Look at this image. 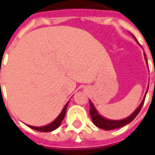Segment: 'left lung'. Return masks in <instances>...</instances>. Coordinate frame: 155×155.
Here are the masks:
<instances>
[{"mask_svg": "<svg viewBox=\"0 0 155 155\" xmlns=\"http://www.w3.org/2000/svg\"><path fill=\"white\" fill-rule=\"evenodd\" d=\"M134 36V35H133ZM134 38L135 39V37L134 36ZM135 41H137V40L135 39ZM138 42V41H137ZM144 57H145V61H146L147 64H148V61H147V58L145 56V54H144ZM155 72V70H154ZM148 89H149V86H148ZM148 89H147L146 93H145V95L143 97V101L141 102V104L139 105V107L137 108L134 111V113L132 114H130V116L127 117L126 119H124V120H108L106 118H104L102 117L101 114L98 113V111L96 110V109L94 107V105L93 104V103L90 101V104H91V110H90V114H91V119H92V121L94 124H95L96 126L101 128L102 130H115V129H119L120 127H123L124 125H126L129 123H130L132 120L135 118V117L138 115V114L140 113L141 108L143 106V102H144V100H145V97H146V94L148 92Z\"/></svg>", "mask_w": 155, "mask_h": 155, "instance_id": "left-lung-1", "label": "left lung"}]
</instances>
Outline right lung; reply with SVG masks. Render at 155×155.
Here are the masks:
<instances>
[{
  "label": "right lung",
  "mask_w": 155,
  "mask_h": 155,
  "mask_svg": "<svg viewBox=\"0 0 155 155\" xmlns=\"http://www.w3.org/2000/svg\"><path fill=\"white\" fill-rule=\"evenodd\" d=\"M68 104H69V102H67V104L64 105V107L63 108V110H62V111L61 112V114H59V116H58L53 122H51V124H49L47 125L42 127H35L31 126V125H28V126L30 127V128L33 129V130H36V131H40V132H50V131H53V130H56L58 127L61 125L62 120H64Z\"/></svg>",
  "instance_id": "obj_1"
}]
</instances>
